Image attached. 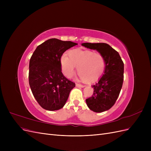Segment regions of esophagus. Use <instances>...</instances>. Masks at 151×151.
Returning <instances> with one entry per match:
<instances>
[{"mask_svg":"<svg viewBox=\"0 0 151 151\" xmlns=\"http://www.w3.org/2000/svg\"><path fill=\"white\" fill-rule=\"evenodd\" d=\"M76 87H77V88H84L85 86L84 85H82V84H76Z\"/></svg>","mask_w":151,"mask_h":151,"instance_id":"34e87169","label":"esophagus"}]
</instances>
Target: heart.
Wrapping results in <instances>:
<instances>
[{
    "mask_svg": "<svg viewBox=\"0 0 151 151\" xmlns=\"http://www.w3.org/2000/svg\"><path fill=\"white\" fill-rule=\"evenodd\" d=\"M68 56L63 54L60 58L62 71L67 78L74 75L76 66L79 80L94 82L102 76L106 67L104 57L91 50H72L68 52Z\"/></svg>",
    "mask_w": 151,
    "mask_h": 151,
    "instance_id": "obj_1",
    "label": "heart"
}]
</instances>
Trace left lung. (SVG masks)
<instances>
[{
	"label": "left lung",
	"instance_id": "1",
	"mask_svg": "<svg viewBox=\"0 0 151 151\" xmlns=\"http://www.w3.org/2000/svg\"><path fill=\"white\" fill-rule=\"evenodd\" d=\"M82 46L96 50L104 57L106 67L102 77L92 86L94 93L86 101L91 110L101 113L110 109L120 94L123 81L124 64L115 49L104 43H82Z\"/></svg>",
	"mask_w": 151,
	"mask_h": 151
}]
</instances>
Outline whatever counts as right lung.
<instances>
[{"mask_svg": "<svg viewBox=\"0 0 151 151\" xmlns=\"http://www.w3.org/2000/svg\"><path fill=\"white\" fill-rule=\"evenodd\" d=\"M77 43L49 39L37 47L30 58L29 83L35 98L43 109H60L65 104L75 83L63 75L61 57Z\"/></svg>", "mask_w": 151, "mask_h": 151, "instance_id": "1", "label": "right lung"}]
</instances>
